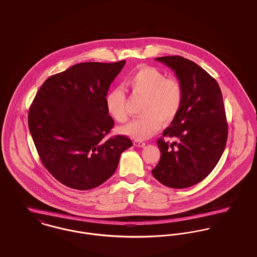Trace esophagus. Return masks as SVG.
Masks as SVG:
<instances>
[{
	"mask_svg": "<svg viewBox=\"0 0 257 257\" xmlns=\"http://www.w3.org/2000/svg\"><path fill=\"white\" fill-rule=\"evenodd\" d=\"M134 145H135L136 147L144 148V147L146 146V143H145V142H142V141H138V140H136V141H134Z\"/></svg>",
	"mask_w": 257,
	"mask_h": 257,
	"instance_id": "obj_1",
	"label": "esophagus"
}]
</instances>
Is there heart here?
I'll return each mask as SVG.
<instances>
[{
	"instance_id": "b5f03b06",
	"label": "heart",
	"mask_w": 257,
	"mask_h": 257,
	"mask_svg": "<svg viewBox=\"0 0 257 257\" xmlns=\"http://www.w3.org/2000/svg\"><path fill=\"white\" fill-rule=\"evenodd\" d=\"M125 84L134 94L146 97V99L142 107L144 115L122 126V134L138 141L151 138L159 130L161 120L168 123L177 116L184 99V88L180 80L167 78L158 68L143 65L129 74ZM126 102L125 92L120 87L110 90L104 98L108 114L120 123L126 122L129 117Z\"/></svg>"
}]
</instances>
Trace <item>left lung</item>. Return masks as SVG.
<instances>
[{
  "instance_id": "8db88e82",
  "label": "left lung",
  "mask_w": 257,
  "mask_h": 257,
  "mask_svg": "<svg viewBox=\"0 0 257 257\" xmlns=\"http://www.w3.org/2000/svg\"><path fill=\"white\" fill-rule=\"evenodd\" d=\"M156 60L174 70L184 99L177 116L158 140L161 155L152 173L169 188L184 189L207 177L225 150L228 123L223 97L216 80L194 61L179 56ZM164 137L178 142L169 144Z\"/></svg>"
}]
</instances>
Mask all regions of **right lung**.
Segmentation results:
<instances>
[{"mask_svg": "<svg viewBox=\"0 0 257 257\" xmlns=\"http://www.w3.org/2000/svg\"><path fill=\"white\" fill-rule=\"evenodd\" d=\"M126 60L81 62L52 75L40 87L28 127L40 159L61 184L86 191L111 177L131 140H104L114 125L104 98Z\"/></svg>", "mask_w": 257, "mask_h": 257, "instance_id": "right-lung-1", "label": "right lung"}]
</instances>
